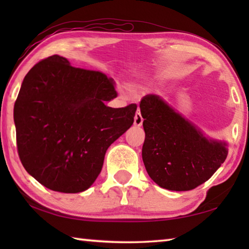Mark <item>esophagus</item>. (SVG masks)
I'll use <instances>...</instances> for the list:
<instances>
[{
	"label": "esophagus",
	"mask_w": 249,
	"mask_h": 249,
	"mask_svg": "<svg viewBox=\"0 0 249 249\" xmlns=\"http://www.w3.org/2000/svg\"><path fill=\"white\" fill-rule=\"evenodd\" d=\"M142 117L141 115V112L137 111L136 114H135V117H134V125L140 127V126H142Z\"/></svg>",
	"instance_id": "1"
}]
</instances>
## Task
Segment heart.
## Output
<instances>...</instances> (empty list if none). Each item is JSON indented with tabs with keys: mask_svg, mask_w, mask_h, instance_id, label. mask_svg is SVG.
I'll use <instances>...</instances> for the list:
<instances>
[{
	"mask_svg": "<svg viewBox=\"0 0 249 249\" xmlns=\"http://www.w3.org/2000/svg\"><path fill=\"white\" fill-rule=\"evenodd\" d=\"M142 84H144V81H140L137 82L136 84H135V89H141V88H142Z\"/></svg>",
	"mask_w": 249,
	"mask_h": 249,
	"instance_id": "b5f03b06",
	"label": "heart"
}]
</instances>
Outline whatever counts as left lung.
<instances>
[{
    "label": "left lung",
    "mask_w": 249,
    "mask_h": 249,
    "mask_svg": "<svg viewBox=\"0 0 249 249\" xmlns=\"http://www.w3.org/2000/svg\"><path fill=\"white\" fill-rule=\"evenodd\" d=\"M140 107L145 130L142 161L159 187L192 190L208 181L225 161L226 142L206 137L159 95L147 94Z\"/></svg>",
    "instance_id": "1"
}]
</instances>
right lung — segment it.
Wrapping results in <instances>:
<instances>
[{
	"label": "right lung",
	"mask_w": 249,
	"mask_h": 249,
	"mask_svg": "<svg viewBox=\"0 0 249 249\" xmlns=\"http://www.w3.org/2000/svg\"><path fill=\"white\" fill-rule=\"evenodd\" d=\"M116 96L111 78L58 54L34 66L14 105L18 156L28 174L53 191L89 189L108 147L134 123L136 104L105 105Z\"/></svg>",
	"instance_id": "1"
}]
</instances>
